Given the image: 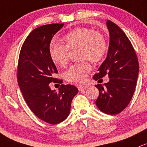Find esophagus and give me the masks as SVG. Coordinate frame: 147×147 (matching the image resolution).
<instances>
[{
	"instance_id": "obj_1",
	"label": "esophagus",
	"mask_w": 147,
	"mask_h": 147,
	"mask_svg": "<svg viewBox=\"0 0 147 147\" xmlns=\"http://www.w3.org/2000/svg\"><path fill=\"white\" fill-rule=\"evenodd\" d=\"M77 88H78V90H85V89L87 88L88 86H78Z\"/></svg>"
}]
</instances>
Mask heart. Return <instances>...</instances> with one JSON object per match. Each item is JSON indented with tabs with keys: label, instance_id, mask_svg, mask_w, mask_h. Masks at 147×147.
Listing matches in <instances>:
<instances>
[{
	"label": "heart",
	"instance_id": "obj_1",
	"mask_svg": "<svg viewBox=\"0 0 147 147\" xmlns=\"http://www.w3.org/2000/svg\"><path fill=\"white\" fill-rule=\"evenodd\" d=\"M63 45L53 43L49 49L51 59L54 63L64 67L69 62L70 52L78 49L80 62L71 65L64 73L66 81L73 84L84 82L91 71L87 60L98 63L103 59L107 46L105 37L98 31L88 28H78L63 37Z\"/></svg>",
	"mask_w": 147,
	"mask_h": 147
}]
</instances>
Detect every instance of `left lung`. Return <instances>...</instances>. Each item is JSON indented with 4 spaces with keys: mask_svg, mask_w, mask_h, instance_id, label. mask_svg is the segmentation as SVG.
<instances>
[{
    "mask_svg": "<svg viewBox=\"0 0 147 147\" xmlns=\"http://www.w3.org/2000/svg\"><path fill=\"white\" fill-rule=\"evenodd\" d=\"M110 32L108 53L93 78L98 82L108 76L110 81L96 85L99 96L96 104L108 115H117L129 105L135 90L139 73L137 54L125 33L110 20L107 21Z\"/></svg>",
    "mask_w": 147,
    "mask_h": 147,
    "instance_id": "left-lung-1",
    "label": "left lung"
}]
</instances>
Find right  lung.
<instances>
[{
  "label": "right lung",
  "mask_w": 147,
  "mask_h": 147,
  "mask_svg": "<svg viewBox=\"0 0 147 147\" xmlns=\"http://www.w3.org/2000/svg\"><path fill=\"white\" fill-rule=\"evenodd\" d=\"M64 24H49L34 29L24 41L18 64V82L28 107L38 118L56 125L69 116L72 99L78 93L73 85L60 86L51 90L50 83L61 84L51 59L49 45L52 37Z\"/></svg>",
  "instance_id": "1"
}]
</instances>
